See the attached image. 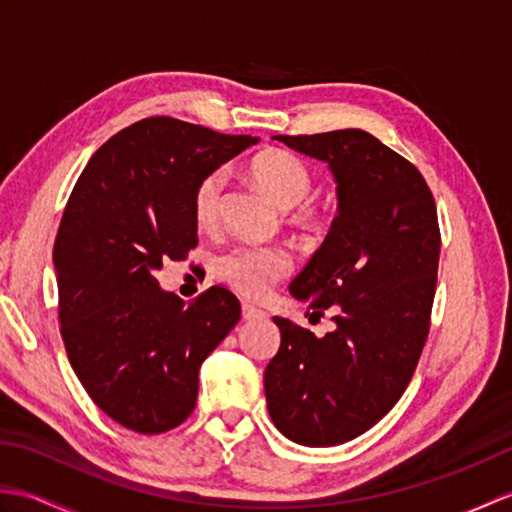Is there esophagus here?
<instances>
[{
  "label": "esophagus",
  "instance_id": "obj_1",
  "mask_svg": "<svg viewBox=\"0 0 512 512\" xmlns=\"http://www.w3.org/2000/svg\"><path fill=\"white\" fill-rule=\"evenodd\" d=\"M242 317L244 321H257V319H266V312L262 308L250 306V303H242Z\"/></svg>",
  "mask_w": 512,
  "mask_h": 512
}]
</instances>
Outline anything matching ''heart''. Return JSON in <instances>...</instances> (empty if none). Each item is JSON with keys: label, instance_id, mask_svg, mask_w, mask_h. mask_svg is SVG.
Listing matches in <instances>:
<instances>
[{"label": "heart", "instance_id": "obj_1", "mask_svg": "<svg viewBox=\"0 0 512 512\" xmlns=\"http://www.w3.org/2000/svg\"><path fill=\"white\" fill-rule=\"evenodd\" d=\"M250 176L281 209H292L308 198L312 176L306 162L284 149H266L250 160ZM226 173L213 169L193 191V217L200 226L217 220ZM290 257L286 250L270 246H233L215 259L213 275L246 299H262L270 286L286 277Z\"/></svg>", "mask_w": 512, "mask_h": 512}]
</instances>
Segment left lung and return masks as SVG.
I'll use <instances>...</instances> for the list:
<instances>
[{
	"mask_svg": "<svg viewBox=\"0 0 512 512\" xmlns=\"http://www.w3.org/2000/svg\"><path fill=\"white\" fill-rule=\"evenodd\" d=\"M328 165L336 217L290 295L330 310L325 336L273 317L281 345L264 391L275 427L334 447L385 416L409 385L429 332L440 262L438 211L420 171L363 129L273 136ZM314 314V312H312Z\"/></svg>",
	"mask_w": 512,
	"mask_h": 512,
	"instance_id": "1",
	"label": "left lung"
}]
</instances>
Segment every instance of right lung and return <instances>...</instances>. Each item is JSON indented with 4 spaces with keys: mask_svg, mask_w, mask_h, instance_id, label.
<instances>
[{
    "mask_svg": "<svg viewBox=\"0 0 512 512\" xmlns=\"http://www.w3.org/2000/svg\"><path fill=\"white\" fill-rule=\"evenodd\" d=\"M257 143L145 118L96 151L70 195L54 242L61 336L85 391L127 429L151 436L187 420L200 365L239 321L231 290L184 306L156 273L195 246L198 182Z\"/></svg>",
    "mask_w": 512,
    "mask_h": 512,
    "instance_id": "obj_1",
    "label": "right lung"
}]
</instances>
